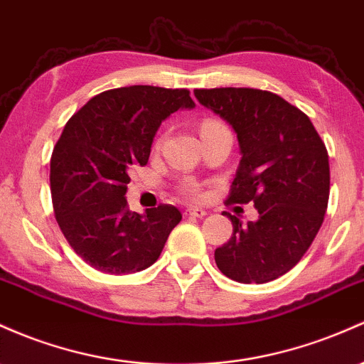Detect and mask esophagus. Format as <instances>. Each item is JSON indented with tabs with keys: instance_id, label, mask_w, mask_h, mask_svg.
<instances>
[{
	"instance_id": "esophagus-1",
	"label": "esophagus",
	"mask_w": 364,
	"mask_h": 364,
	"mask_svg": "<svg viewBox=\"0 0 364 364\" xmlns=\"http://www.w3.org/2000/svg\"><path fill=\"white\" fill-rule=\"evenodd\" d=\"M185 215H190V218H203V215H207V210L200 209V207H188L185 210Z\"/></svg>"
}]
</instances>
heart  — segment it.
Returning <instances> with one entry per match:
<instances>
[{"label": "heart", "instance_id": "obj_1", "mask_svg": "<svg viewBox=\"0 0 364 364\" xmlns=\"http://www.w3.org/2000/svg\"><path fill=\"white\" fill-rule=\"evenodd\" d=\"M213 126H221V124L215 121H205L202 124V129H205V127H213ZM181 191L191 198L200 197V188H198V185H195V183H185V185L181 186Z\"/></svg>", "mask_w": 364, "mask_h": 364}]
</instances>
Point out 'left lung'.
I'll use <instances>...</instances> for the list:
<instances>
[{"label": "left lung", "mask_w": 364, "mask_h": 364, "mask_svg": "<svg viewBox=\"0 0 364 364\" xmlns=\"http://www.w3.org/2000/svg\"><path fill=\"white\" fill-rule=\"evenodd\" d=\"M193 93L237 133L242 159L228 202H254L259 213L247 225L228 214L233 235L215 249V264L240 283L277 279L301 261L325 218V143L304 112L271 91L214 87Z\"/></svg>", "instance_id": "obj_1"}]
</instances>
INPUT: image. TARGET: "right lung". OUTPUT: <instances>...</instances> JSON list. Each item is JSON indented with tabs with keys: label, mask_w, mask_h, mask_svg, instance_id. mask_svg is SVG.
<instances>
[{
	"label": "right lung",
	"mask_w": 364,
	"mask_h": 364,
	"mask_svg": "<svg viewBox=\"0 0 364 364\" xmlns=\"http://www.w3.org/2000/svg\"><path fill=\"white\" fill-rule=\"evenodd\" d=\"M193 107L188 90L115 87L91 98L65 124L51 154V200L63 237L91 267L126 274L159 259L181 213L169 203L131 213L129 171L146 166L164 119Z\"/></svg>",
	"instance_id": "add662e5"
}]
</instances>
